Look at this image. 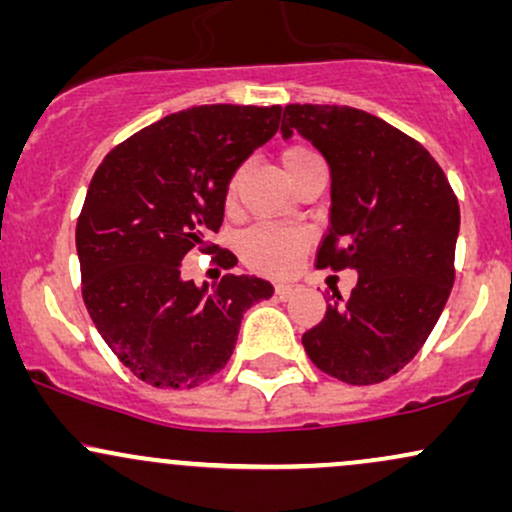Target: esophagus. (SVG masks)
<instances>
[{
	"label": "esophagus",
	"instance_id": "obj_1",
	"mask_svg": "<svg viewBox=\"0 0 512 512\" xmlns=\"http://www.w3.org/2000/svg\"><path fill=\"white\" fill-rule=\"evenodd\" d=\"M274 291L279 298H291L296 296V293H301L303 286L296 284V281H279V284L274 286Z\"/></svg>",
	"mask_w": 512,
	"mask_h": 512
}]
</instances>
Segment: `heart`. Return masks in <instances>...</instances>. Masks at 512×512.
<instances>
[{"label":"heart","mask_w":512,"mask_h":512,"mask_svg":"<svg viewBox=\"0 0 512 512\" xmlns=\"http://www.w3.org/2000/svg\"><path fill=\"white\" fill-rule=\"evenodd\" d=\"M317 154L308 146H289V149L281 154V166H284L286 175L293 180L301 173L303 166H308L310 161H315ZM240 185V170L233 173L231 182H228L226 197L228 202H233L238 195ZM308 248V233L301 228H286V226H274V223H260V226H252L243 233L238 240L240 257H243L248 267L262 274H289L296 267L301 255Z\"/></svg>","instance_id":"obj_1"}]
</instances>
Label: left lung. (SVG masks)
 <instances>
[{
    "instance_id": "left-lung-1",
    "label": "left lung",
    "mask_w": 512,
    "mask_h": 512,
    "mask_svg": "<svg viewBox=\"0 0 512 512\" xmlns=\"http://www.w3.org/2000/svg\"><path fill=\"white\" fill-rule=\"evenodd\" d=\"M303 134L332 175L330 228L317 267L356 269L303 334L322 373L349 385L392 378L419 354L455 284L460 204L416 139L349 105H286L281 134Z\"/></svg>"
}]
</instances>
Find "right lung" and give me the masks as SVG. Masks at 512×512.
I'll list each match as a JSON object with an SVG mask.
<instances>
[{"label": "right lung", "mask_w": 512, "mask_h": 512, "mask_svg": "<svg viewBox=\"0 0 512 512\" xmlns=\"http://www.w3.org/2000/svg\"><path fill=\"white\" fill-rule=\"evenodd\" d=\"M279 120V105H195L132 134L93 173L76 221L81 296L105 344L144 383L202 385L231 358L245 310L274 293L248 274L197 286L180 262L219 249L207 236L223 223L228 182ZM214 262L228 267L231 252Z\"/></svg>", "instance_id": "1"}]
</instances>
